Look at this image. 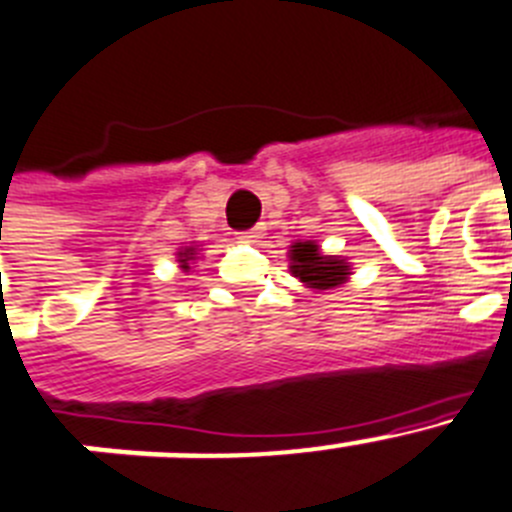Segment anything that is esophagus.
Here are the masks:
<instances>
[{
  "label": "esophagus",
  "instance_id": "esophagus-1",
  "mask_svg": "<svg viewBox=\"0 0 512 512\" xmlns=\"http://www.w3.org/2000/svg\"><path fill=\"white\" fill-rule=\"evenodd\" d=\"M260 229H247V232H239V237L245 239V242H257V239H260Z\"/></svg>",
  "mask_w": 512,
  "mask_h": 512
}]
</instances>
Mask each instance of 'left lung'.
<instances>
[{
    "label": "left lung",
    "mask_w": 512,
    "mask_h": 512,
    "mask_svg": "<svg viewBox=\"0 0 512 512\" xmlns=\"http://www.w3.org/2000/svg\"><path fill=\"white\" fill-rule=\"evenodd\" d=\"M290 270L296 278H301L308 288H334L342 285L349 275V265L339 257H326L321 255L319 247L313 242H296L290 247Z\"/></svg>",
    "instance_id": "obj_1"
}]
</instances>
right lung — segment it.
I'll list each match as a JSON object with an SVG mask.
<instances>
[{
  "label": "right lung",
  "mask_w": 512,
  "mask_h": 512,
  "mask_svg": "<svg viewBox=\"0 0 512 512\" xmlns=\"http://www.w3.org/2000/svg\"><path fill=\"white\" fill-rule=\"evenodd\" d=\"M193 255H196V247H188V250L178 252V257H181V260H178V262H181L183 270H188V262L193 260Z\"/></svg>",
  "instance_id": "1"
}]
</instances>
